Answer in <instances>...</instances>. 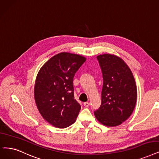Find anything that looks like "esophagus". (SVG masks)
<instances>
[{
    "instance_id": "obj_1",
    "label": "esophagus",
    "mask_w": 159,
    "mask_h": 159,
    "mask_svg": "<svg viewBox=\"0 0 159 159\" xmlns=\"http://www.w3.org/2000/svg\"><path fill=\"white\" fill-rule=\"evenodd\" d=\"M89 102H84V106L85 107H89Z\"/></svg>"
}]
</instances>
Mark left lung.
Listing matches in <instances>:
<instances>
[{
  "instance_id": "8db88e82",
  "label": "left lung",
  "mask_w": 159,
  "mask_h": 159,
  "mask_svg": "<svg viewBox=\"0 0 159 159\" xmlns=\"http://www.w3.org/2000/svg\"><path fill=\"white\" fill-rule=\"evenodd\" d=\"M103 76L102 102L94 114L103 125L116 126L125 121L134 110L137 89L130 68L119 57L103 54L97 57Z\"/></svg>"
}]
</instances>
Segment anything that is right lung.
Masks as SVG:
<instances>
[{
	"instance_id": "1",
	"label": "right lung",
	"mask_w": 159,
	"mask_h": 159,
	"mask_svg": "<svg viewBox=\"0 0 159 159\" xmlns=\"http://www.w3.org/2000/svg\"><path fill=\"white\" fill-rule=\"evenodd\" d=\"M85 61L80 55L62 52L49 59L37 74L34 88L37 108L55 127L66 128L78 116L81 106L74 99L73 80Z\"/></svg>"
}]
</instances>
